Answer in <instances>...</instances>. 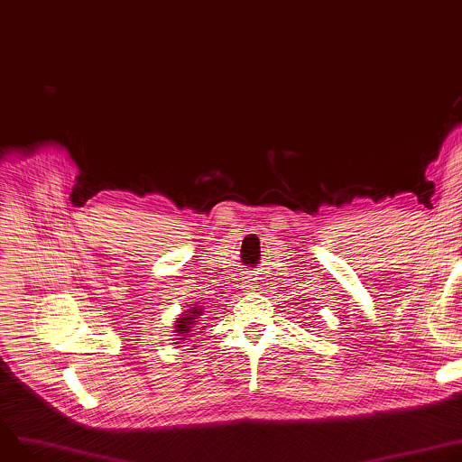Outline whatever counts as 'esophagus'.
<instances>
[{
  "label": "esophagus",
  "instance_id": "esophagus-1",
  "mask_svg": "<svg viewBox=\"0 0 462 462\" xmlns=\"http://www.w3.org/2000/svg\"><path fill=\"white\" fill-rule=\"evenodd\" d=\"M254 288H256V286H253V284H249V286H247V290H254Z\"/></svg>",
  "mask_w": 462,
  "mask_h": 462
}]
</instances>
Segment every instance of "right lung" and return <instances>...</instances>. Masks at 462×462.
Instances as JSON below:
<instances>
[{"label": "right lung", "mask_w": 462, "mask_h": 462, "mask_svg": "<svg viewBox=\"0 0 462 462\" xmlns=\"http://www.w3.org/2000/svg\"><path fill=\"white\" fill-rule=\"evenodd\" d=\"M202 314H204L202 307H190L180 314V319L176 320V326H174V333H176L174 341L176 343H172V345H176V346H180V345L183 346L185 343L190 345L192 338H197L200 333H204L206 326H200ZM189 350H194V346Z\"/></svg>", "instance_id": "obj_1"}]
</instances>
